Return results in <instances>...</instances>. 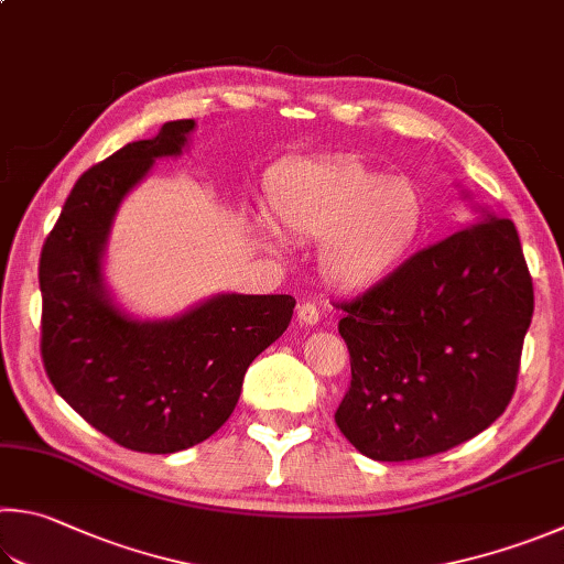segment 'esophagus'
Wrapping results in <instances>:
<instances>
[{
  "instance_id": "esophagus-1",
  "label": "esophagus",
  "mask_w": 564,
  "mask_h": 564,
  "mask_svg": "<svg viewBox=\"0 0 564 564\" xmlns=\"http://www.w3.org/2000/svg\"><path fill=\"white\" fill-rule=\"evenodd\" d=\"M299 321L303 325H315L317 321H321V311H317V305L311 301H303L299 305Z\"/></svg>"
}]
</instances>
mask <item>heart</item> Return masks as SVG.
Wrapping results in <instances>:
<instances>
[{"mask_svg":"<svg viewBox=\"0 0 564 564\" xmlns=\"http://www.w3.org/2000/svg\"><path fill=\"white\" fill-rule=\"evenodd\" d=\"M269 217L291 239L321 241V271L345 291L382 283L416 249L426 202L414 182L362 160H301L269 177Z\"/></svg>","mask_w":564,"mask_h":564,"instance_id":"heart-1","label":"heart"}]
</instances>
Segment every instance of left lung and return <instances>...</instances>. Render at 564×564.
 <instances>
[{"label":"left lung","instance_id":"obj_1","mask_svg":"<svg viewBox=\"0 0 564 564\" xmlns=\"http://www.w3.org/2000/svg\"><path fill=\"white\" fill-rule=\"evenodd\" d=\"M532 279L516 224L488 214L340 303L352 380L335 412L375 460L444 454L513 399L532 321Z\"/></svg>","mask_w":564,"mask_h":564}]
</instances>
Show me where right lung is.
Listing matches in <instances>:
<instances>
[{"mask_svg":"<svg viewBox=\"0 0 564 564\" xmlns=\"http://www.w3.org/2000/svg\"><path fill=\"white\" fill-rule=\"evenodd\" d=\"M194 120L128 142L78 177L39 261L41 360L56 392L112 442L175 454L209 438L239 402L243 375L289 327L293 295L221 293L172 321L140 323L100 275L112 217L152 162L180 155Z\"/></svg>","mask_w":564,"mask_h":564,"instance_id":"add662e5","label":"right lung"}]
</instances>
